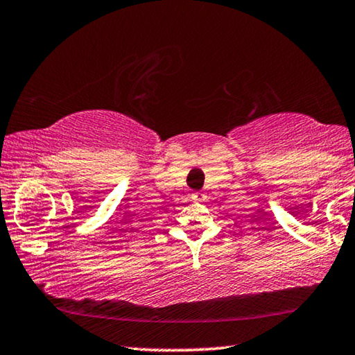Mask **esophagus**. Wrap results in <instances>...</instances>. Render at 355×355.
<instances>
[{
  "instance_id": "obj_1",
  "label": "esophagus",
  "mask_w": 355,
  "mask_h": 355,
  "mask_svg": "<svg viewBox=\"0 0 355 355\" xmlns=\"http://www.w3.org/2000/svg\"><path fill=\"white\" fill-rule=\"evenodd\" d=\"M191 199L194 200V202H202V200H204V194L202 193H193L191 194Z\"/></svg>"
}]
</instances>
